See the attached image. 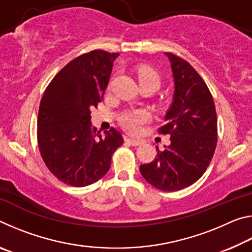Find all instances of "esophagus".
Segmentation results:
<instances>
[{
    "mask_svg": "<svg viewBox=\"0 0 252 252\" xmlns=\"http://www.w3.org/2000/svg\"><path fill=\"white\" fill-rule=\"evenodd\" d=\"M126 142L131 144L132 147H138L142 143L141 140H135V139H130V138H126Z\"/></svg>",
    "mask_w": 252,
    "mask_h": 252,
    "instance_id": "1",
    "label": "esophagus"
}]
</instances>
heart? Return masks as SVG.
I'll return each mask as SVG.
<instances>
[{"instance_id": "1", "label": "heart", "mask_w": 252, "mask_h": 252, "mask_svg": "<svg viewBox=\"0 0 252 252\" xmlns=\"http://www.w3.org/2000/svg\"><path fill=\"white\" fill-rule=\"evenodd\" d=\"M136 74L140 84L151 83L158 89L161 83V76L158 72L150 66H139ZM148 120V114L143 111H133L125 114L121 119V126L130 133H138L141 126Z\"/></svg>"}]
</instances>
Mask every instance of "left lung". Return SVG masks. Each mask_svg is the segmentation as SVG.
I'll list each match as a JSON object with an SVG mask.
<instances>
[{"label": "left lung", "instance_id": "left-lung-1", "mask_svg": "<svg viewBox=\"0 0 252 252\" xmlns=\"http://www.w3.org/2000/svg\"><path fill=\"white\" fill-rule=\"evenodd\" d=\"M174 78L173 102L161 134H170L164 151L157 148L150 163L140 165L142 177L162 191H178L206 172L218 141L216 106L210 90L189 62L167 52Z\"/></svg>", "mask_w": 252, "mask_h": 252}]
</instances>
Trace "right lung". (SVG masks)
I'll use <instances>...</instances> for the list:
<instances>
[{
  "mask_svg": "<svg viewBox=\"0 0 252 252\" xmlns=\"http://www.w3.org/2000/svg\"><path fill=\"white\" fill-rule=\"evenodd\" d=\"M119 53L93 50L70 61L41 99L37 144L46 168L65 185L87 187L105 176L123 138L114 127L101 134L91 126Z\"/></svg>",
  "mask_w": 252,
  "mask_h": 252,
  "instance_id": "add662e5",
  "label": "right lung"
}]
</instances>
